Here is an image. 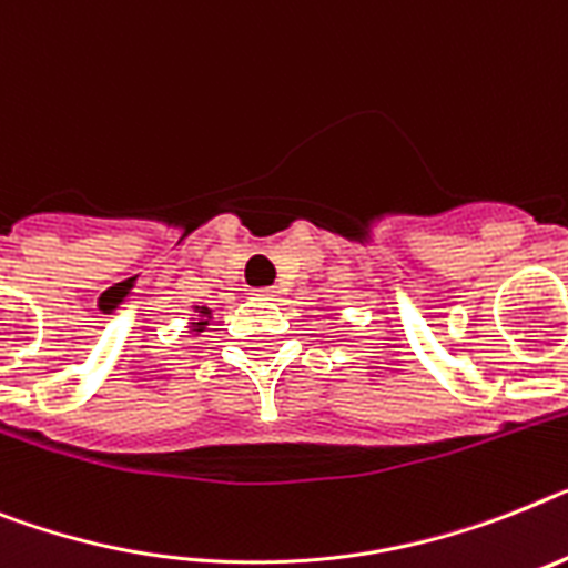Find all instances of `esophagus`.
<instances>
[{
	"label": "esophagus",
	"instance_id": "esophagus-1",
	"mask_svg": "<svg viewBox=\"0 0 568 568\" xmlns=\"http://www.w3.org/2000/svg\"><path fill=\"white\" fill-rule=\"evenodd\" d=\"M256 297L276 300V297H280V292H276V288H256Z\"/></svg>",
	"mask_w": 568,
	"mask_h": 568
}]
</instances>
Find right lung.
<instances>
[{"instance_id":"1","label":"right lung","mask_w":568,"mask_h":568,"mask_svg":"<svg viewBox=\"0 0 568 568\" xmlns=\"http://www.w3.org/2000/svg\"><path fill=\"white\" fill-rule=\"evenodd\" d=\"M195 317H199V323H193V332H204V326H207V321H211V308L207 306H195Z\"/></svg>"}]
</instances>
